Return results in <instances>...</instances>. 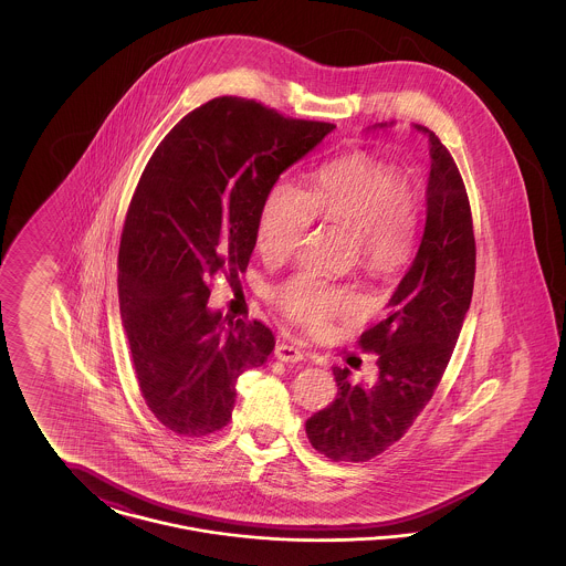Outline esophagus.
Listing matches in <instances>:
<instances>
[{
    "mask_svg": "<svg viewBox=\"0 0 566 566\" xmlns=\"http://www.w3.org/2000/svg\"><path fill=\"white\" fill-rule=\"evenodd\" d=\"M273 354H275V358L282 360V363H301V360H305V356H307L301 348H296L293 344H286V342L277 344Z\"/></svg>",
    "mask_w": 566,
    "mask_h": 566,
    "instance_id": "34e87169",
    "label": "esophagus"
}]
</instances>
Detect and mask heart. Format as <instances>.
Returning a JSON list of instances; mask_svg holds the SVG:
<instances>
[{"label":"heart","instance_id":"1","mask_svg":"<svg viewBox=\"0 0 566 566\" xmlns=\"http://www.w3.org/2000/svg\"><path fill=\"white\" fill-rule=\"evenodd\" d=\"M314 218L348 227L356 233L360 261L376 273H395L409 259L416 235V203L399 171L367 155L324 165L312 190L291 180L271 187L256 227L259 250L270 259L289 256ZM282 310L307 326H323L358 305L350 291L328 286L312 275H296L277 291Z\"/></svg>","mask_w":566,"mask_h":566}]
</instances>
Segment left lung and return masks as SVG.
<instances>
[{"mask_svg": "<svg viewBox=\"0 0 566 566\" xmlns=\"http://www.w3.org/2000/svg\"><path fill=\"white\" fill-rule=\"evenodd\" d=\"M413 129L429 137L431 155L424 233L386 316L360 335L379 354L376 381L350 384V369L333 367L337 399L305 422L310 443L331 460L365 462L403 437L431 401L471 305L475 238L464 182L439 137Z\"/></svg>", "mask_w": 566, "mask_h": 566, "instance_id": "1", "label": "left lung"}]
</instances>
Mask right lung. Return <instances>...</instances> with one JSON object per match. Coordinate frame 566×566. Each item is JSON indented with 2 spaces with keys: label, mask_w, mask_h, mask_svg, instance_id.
I'll list each match as a JSON object with an SVG mask.
<instances>
[{
  "label": "right lung",
  "mask_w": 566,
  "mask_h": 566,
  "mask_svg": "<svg viewBox=\"0 0 566 566\" xmlns=\"http://www.w3.org/2000/svg\"><path fill=\"white\" fill-rule=\"evenodd\" d=\"M335 129L242 97L192 109L157 146L118 250V301L142 397L169 431H220L243 371L275 339L263 323L210 310L218 271H245L277 178Z\"/></svg>",
  "instance_id": "right-lung-1"
}]
</instances>
